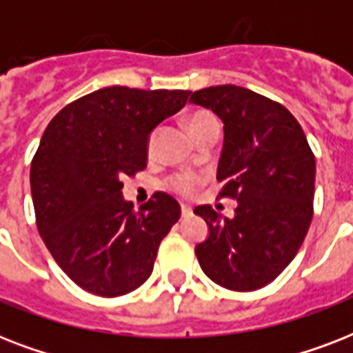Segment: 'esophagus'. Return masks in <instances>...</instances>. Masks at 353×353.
I'll return each instance as SVG.
<instances>
[{"mask_svg":"<svg viewBox=\"0 0 353 353\" xmlns=\"http://www.w3.org/2000/svg\"><path fill=\"white\" fill-rule=\"evenodd\" d=\"M181 216H183V218H188V216H192V209H190L188 205H181Z\"/></svg>","mask_w":353,"mask_h":353,"instance_id":"34e87169","label":"esophagus"}]
</instances>
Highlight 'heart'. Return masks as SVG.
<instances>
[{
	"mask_svg": "<svg viewBox=\"0 0 353 353\" xmlns=\"http://www.w3.org/2000/svg\"><path fill=\"white\" fill-rule=\"evenodd\" d=\"M196 115H201V113H196ZM196 115H192L190 119H194ZM154 141H155V133H152L148 139V148L152 150V146H154ZM203 181V176H199V174H196V172H179V174H176V176H172L170 179H168V187L174 190V192L181 194V196H192L194 190L198 188L199 183Z\"/></svg>",
	"mask_w": 353,
	"mask_h": 353,
	"instance_id": "b5f03b06",
	"label": "heart"
}]
</instances>
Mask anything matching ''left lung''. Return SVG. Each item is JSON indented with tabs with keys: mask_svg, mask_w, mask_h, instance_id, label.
<instances>
[{
	"mask_svg": "<svg viewBox=\"0 0 353 353\" xmlns=\"http://www.w3.org/2000/svg\"><path fill=\"white\" fill-rule=\"evenodd\" d=\"M192 104L223 122L220 198L238 201L234 218L210 205L194 214L209 225L196 256L212 282L254 291L273 282L301 249L313 218L315 157L296 119L282 104L240 85L194 91Z\"/></svg>",
	"mask_w": 353,
	"mask_h": 353,
	"instance_id": "1",
	"label": "left lung"
}]
</instances>
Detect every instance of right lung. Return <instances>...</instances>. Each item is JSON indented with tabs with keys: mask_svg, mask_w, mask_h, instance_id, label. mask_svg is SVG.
Returning <instances> with one entry per match:
<instances>
[{
	"mask_svg": "<svg viewBox=\"0 0 353 353\" xmlns=\"http://www.w3.org/2000/svg\"><path fill=\"white\" fill-rule=\"evenodd\" d=\"M190 91L102 88L52 117L30 163L36 227L62 271L82 290L121 296L154 271L161 240L181 207L155 192L135 212L122 177L146 168L150 133Z\"/></svg>",
	"mask_w": 353,
	"mask_h": 353,
	"instance_id": "add662e5",
	"label": "right lung"
}]
</instances>
